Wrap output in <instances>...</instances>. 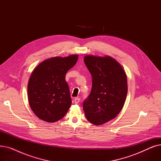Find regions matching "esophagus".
<instances>
[{
	"instance_id": "esophagus-1",
	"label": "esophagus",
	"mask_w": 161,
	"mask_h": 161,
	"mask_svg": "<svg viewBox=\"0 0 161 161\" xmlns=\"http://www.w3.org/2000/svg\"><path fill=\"white\" fill-rule=\"evenodd\" d=\"M80 98L76 97V98H74V103H75V104H78L80 103Z\"/></svg>"
}]
</instances>
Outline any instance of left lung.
Listing matches in <instances>:
<instances>
[{
	"instance_id": "obj_1",
	"label": "left lung",
	"mask_w": 161,
	"mask_h": 161,
	"mask_svg": "<svg viewBox=\"0 0 161 161\" xmlns=\"http://www.w3.org/2000/svg\"><path fill=\"white\" fill-rule=\"evenodd\" d=\"M84 63L92 76V89L83 108L87 120L95 125L119 114L127 95V80L121 65L114 58L86 55Z\"/></svg>"
}]
</instances>
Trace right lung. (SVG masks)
Masks as SVG:
<instances>
[{
    "mask_svg": "<svg viewBox=\"0 0 161 161\" xmlns=\"http://www.w3.org/2000/svg\"><path fill=\"white\" fill-rule=\"evenodd\" d=\"M78 58V55L49 58L32 72L27 87L29 103L41 120L56 122L69 110L72 100L65 76Z\"/></svg>",
    "mask_w": 161,
    "mask_h": 161,
    "instance_id": "add662e5",
    "label": "right lung"
}]
</instances>
